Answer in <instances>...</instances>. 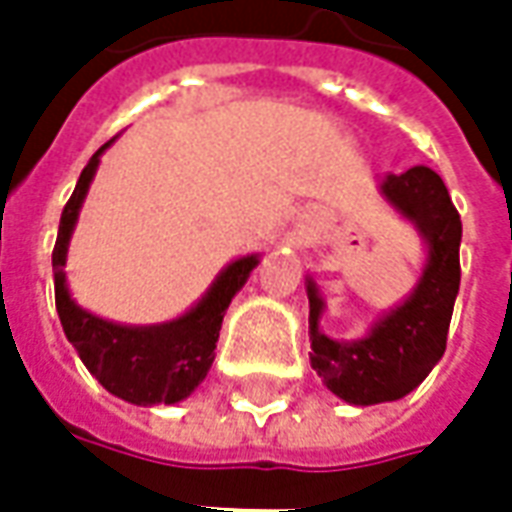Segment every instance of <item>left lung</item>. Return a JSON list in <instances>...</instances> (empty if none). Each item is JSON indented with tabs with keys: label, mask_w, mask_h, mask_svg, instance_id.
Wrapping results in <instances>:
<instances>
[{
	"label": "left lung",
	"mask_w": 512,
	"mask_h": 512,
	"mask_svg": "<svg viewBox=\"0 0 512 512\" xmlns=\"http://www.w3.org/2000/svg\"><path fill=\"white\" fill-rule=\"evenodd\" d=\"M378 191L425 244V263L417 285L389 312H381L365 337L334 340L321 332L326 310L315 279L310 296V362L329 392L351 406H376L417 389L447 348L452 307L461 285V216L444 180L430 167H411L384 175Z\"/></svg>",
	"instance_id": "obj_1"
}]
</instances>
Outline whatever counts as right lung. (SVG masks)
<instances>
[{"mask_svg":"<svg viewBox=\"0 0 512 512\" xmlns=\"http://www.w3.org/2000/svg\"><path fill=\"white\" fill-rule=\"evenodd\" d=\"M112 142L98 147L95 156L87 161L71 200L62 211L60 233L51 252L57 315L68 343L76 348L84 367L98 378V384L106 392L134 406H158V403L172 406L186 400L202 384V378L208 376L216 356L213 351H216L224 312L235 293L246 285L252 268L260 263V255H244L227 263L219 271V277L211 282V288L205 290V296L172 321L128 326V323L106 321L101 315L79 307L68 290L65 260H68V246L79 222L82 202L98 172L101 156Z\"/></svg>","mask_w":512,"mask_h":512,"instance_id":"obj_1","label":"right lung"}]
</instances>
